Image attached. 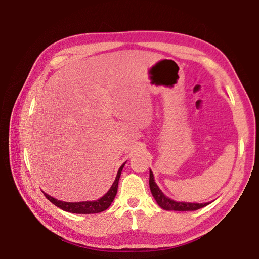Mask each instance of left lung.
Here are the masks:
<instances>
[{
  "label": "left lung",
  "instance_id": "8db88e82",
  "mask_svg": "<svg viewBox=\"0 0 259 259\" xmlns=\"http://www.w3.org/2000/svg\"><path fill=\"white\" fill-rule=\"evenodd\" d=\"M149 186L151 194L155 198L157 203L164 210H175V211H192L197 210V209H200L209 205V202L206 203H196V202H181V201H175L170 199L167 196L163 195V192L159 189V187L155 183V179H153V174L150 170V176H149Z\"/></svg>",
  "mask_w": 259,
  "mask_h": 259
}]
</instances>
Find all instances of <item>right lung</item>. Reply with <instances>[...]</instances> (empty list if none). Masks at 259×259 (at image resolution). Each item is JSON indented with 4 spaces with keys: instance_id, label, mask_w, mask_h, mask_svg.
<instances>
[{
    "instance_id": "obj_1",
    "label": "right lung",
    "mask_w": 259,
    "mask_h": 259,
    "mask_svg": "<svg viewBox=\"0 0 259 259\" xmlns=\"http://www.w3.org/2000/svg\"><path fill=\"white\" fill-rule=\"evenodd\" d=\"M123 163L122 166L119 168V171L117 177H115V180L113 181V184L111 186V188L109 189L106 195L101 197L100 199L95 200V201H81V202H67V201H61L58 200L56 198H53L51 196H49L46 192H43L45 196L48 198V200H50L53 205H56L60 209H62L64 211H69L72 213H98L104 211L106 209H108L111 205V202L113 201L115 195H117L118 191V184H119V178L121 176V171L124 167Z\"/></svg>"
}]
</instances>
